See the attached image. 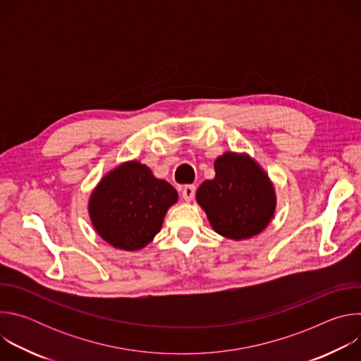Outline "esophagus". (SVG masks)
I'll list each match as a JSON object with an SVG mask.
<instances>
[{"label":"esophagus","instance_id":"34e87169","mask_svg":"<svg viewBox=\"0 0 361 361\" xmlns=\"http://www.w3.org/2000/svg\"><path fill=\"white\" fill-rule=\"evenodd\" d=\"M194 194H195V187L194 185H185L183 188V198L190 202L192 198H194Z\"/></svg>","mask_w":361,"mask_h":361}]
</instances>
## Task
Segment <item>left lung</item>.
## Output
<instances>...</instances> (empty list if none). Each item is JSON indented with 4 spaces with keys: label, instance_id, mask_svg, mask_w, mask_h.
<instances>
[{
    "label": "left lung",
    "instance_id": "8db88e82",
    "mask_svg": "<svg viewBox=\"0 0 361 361\" xmlns=\"http://www.w3.org/2000/svg\"><path fill=\"white\" fill-rule=\"evenodd\" d=\"M216 177L195 192L213 230L241 241L259 235L271 223L277 197L264 169L247 152L226 151L214 161Z\"/></svg>",
    "mask_w": 361,
    "mask_h": 361
}]
</instances>
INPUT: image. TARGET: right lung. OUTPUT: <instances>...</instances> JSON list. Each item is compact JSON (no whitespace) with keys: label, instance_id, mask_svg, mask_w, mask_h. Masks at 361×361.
<instances>
[{"label":"right lung","instance_id":"add662e5","mask_svg":"<svg viewBox=\"0 0 361 361\" xmlns=\"http://www.w3.org/2000/svg\"><path fill=\"white\" fill-rule=\"evenodd\" d=\"M178 201L177 190L138 160L121 163L92 190L88 216L95 233L111 247L137 251L154 240Z\"/></svg>","mask_w":361,"mask_h":361}]
</instances>
